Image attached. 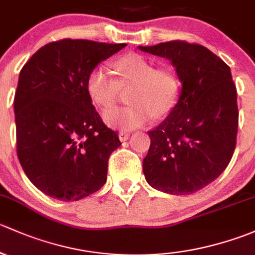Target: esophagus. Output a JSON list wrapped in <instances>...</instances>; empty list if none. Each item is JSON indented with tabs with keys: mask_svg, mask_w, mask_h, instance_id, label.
<instances>
[{
	"mask_svg": "<svg viewBox=\"0 0 255 255\" xmlns=\"http://www.w3.org/2000/svg\"><path fill=\"white\" fill-rule=\"evenodd\" d=\"M128 137H130V132H128V131H120L119 132L120 141H127Z\"/></svg>",
	"mask_w": 255,
	"mask_h": 255,
	"instance_id": "esophagus-1",
	"label": "esophagus"
}]
</instances>
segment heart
<instances>
[{"instance_id":"1","label":"heart","mask_w":255,"mask_h":255,"mask_svg":"<svg viewBox=\"0 0 255 255\" xmlns=\"http://www.w3.org/2000/svg\"><path fill=\"white\" fill-rule=\"evenodd\" d=\"M117 80L98 66L88 75L87 93L94 106L107 110L118 101L120 89L131 87L130 106L104 113L108 127L133 130L147 124L152 117L161 118L173 109L179 94V81L169 67H154L153 62L137 54H128L113 62Z\"/></svg>"}]
</instances>
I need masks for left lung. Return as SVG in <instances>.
<instances>
[{
	"instance_id": "8db88e82",
	"label": "left lung",
	"mask_w": 255,
	"mask_h": 255,
	"mask_svg": "<svg viewBox=\"0 0 255 255\" xmlns=\"http://www.w3.org/2000/svg\"><path fill=\"white\" fill-rule=\"evenodd\" d=\"M138 49L170 60L182 82L169 115L148 131L143 174L159 191L193 194L214 182L235 152L238 107L231 70L199 44L173 40Z\"/></svg>"
}]
</instances>
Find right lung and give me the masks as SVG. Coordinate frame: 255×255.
<instances>
[{"mask_svg": "<svg viewBox=\"0 0 255 255\" xmlns=\"http://www.w3.org/2000/svg\"><path fill=\"white\" fill-rule=\"evenodd\" d=\"M127 44L62 39L40 48L19 73L14 96L17 154L40 191L77 201L107 182L108 159L122 145L87 93L91 71Z\"/></svg>", "mask_w": 255, "mask_h": 255, "instance_id": "1", "label": "right lung"}]
</instances>
